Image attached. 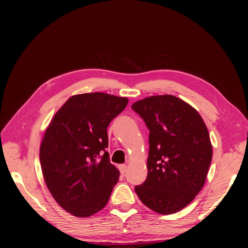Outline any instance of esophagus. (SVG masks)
<instances>
[{"label": "esophagus", "instance_id": "obj_1", "mask_svg": "<svg viewBox=\"0 0 248 248\" xmlns=\"http://www.w3.org/2000/svg\"><path fill=\"white\" fill-rule=\"evenodd\" d=\"M119 170L120 172H121V175H125V172L127 170V166L126 164H121V166H119Z\"/></svg>", "mask_w": 248, "mask_h": 248}]
</instances>
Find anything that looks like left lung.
Masks as SVG:
<instances>
[{
    "label": "left lung",
    "instance_id": "obj_1",
    "mask_svg": "<svg viewBox=\"0 0 248 248\" xmlns=\"http://www.w3.org/2000/svg\"><path fill=\"white\" fill-rule=\"evenodd\" d=\"M131 108L150 131L147 179L134 190L153 211L176 213L205 184L212 160L207 126L197 109L172 95L150 96Z\"/></svg>",
    "mask_w": 248,
    "mask_h": 248
}]
</instances>
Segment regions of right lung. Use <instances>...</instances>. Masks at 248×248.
I'll return each instance as SVG.
<instances>
[{"label":"right lung","instance_id":"add662e5","mask_svg":"<svg viewBox=\"0 0 248 248\" xmlns=\"http://www.w3.org/2000/svg\"><path fill=\"white\" fill-rule=\"evenodd\" d=\"M128 99L107 93L71 96L52 118L40 145L44 181L67 212L89 217L106 207L119 180L109 161L108 126Z\"/></svg>","mask_w":248,"mask_h":248}]
</instances>
